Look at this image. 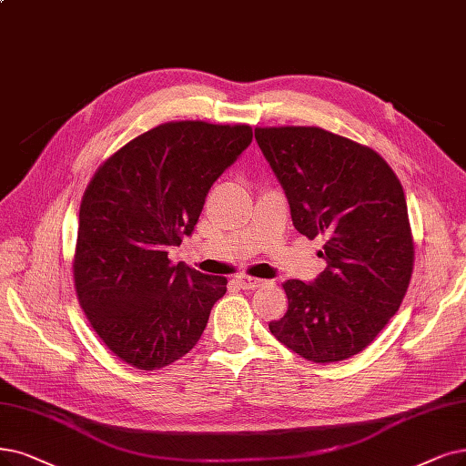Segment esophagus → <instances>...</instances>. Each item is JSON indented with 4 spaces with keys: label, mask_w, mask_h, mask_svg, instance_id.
<instances>
[{
    "label": "esophagus",
    "mask_w": 466,
    "mask_h": 466,
    "mask_svg": "<svg viewBox=\"0 0 466 466\" xmlns=\"http://www.w3.org/2000/svg\"><path fill=\"white\" fill-rule=\"evenodd\" d=\"M236 284L242 289H257L265 284V280L261 279H253V277H238Z\"/></svg>",
    "instance_id": "1"
}]
</instances>
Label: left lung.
<instances>
[{
	"mask_svg": "<svg viewBox=\"0 0 466 466\" xmlns=\"http://www.w3.org/2000/svg\"><path fill=\"white\" fill-rule=\"evenodd\" d=\"M298 232L320 236L326 268L282 284L288 311L272 336L313 363L363 351L407 294L415 242L403 186L369 146L319 127L255 128Z\"/></svg>",
	"mask_w": 466,
	"mask_h": 466,
	"instance_id": "obj_1",
	"label": "left lung"
}]
</instances>
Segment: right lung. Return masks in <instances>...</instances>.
<instances>
[{
  "mask_svg": "<svg viewBox=\"0 0 466 466\" xmlns=\"http://www.w3.org/2000/svg\"><path fill=\"white\" fill-rule=\"evenodd\" d=\"M253 137L249 125L170 120L116 149L82 196L75 289L92 329L127 365L157 370L199 341L228 280L182 263L180 246L213 182Z\"/></svg>",
  "mask_w": 466,
  "mask_h": 466,
  "instance_id": "1",
  "label": "right lung"
}]
</instances>
